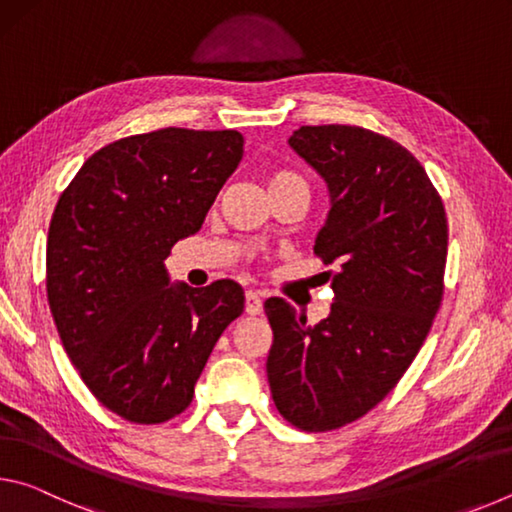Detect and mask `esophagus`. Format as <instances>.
I'll return each instance as SVG.
<instances>
[{
    "label": "esophagus",
    "mask_w": 512,
    "mask_h": 512,
    "mask_svg": "<svg viewBox=\"0 0 512 512\" xmlns=\"http://www.w3.org/2000/svg\"><path fill=\"white\" fill-rule=\"evenodd\" d=\"M264 309V300L257 291H246V314L248 316H257L262 314Z\"/></svg>",
    "instance_id": "esophagus-1"
}]
</instances>
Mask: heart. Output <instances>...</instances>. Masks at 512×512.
Segmentation results:
<instances>
[{"mask_svg": "<svg viewBox=\"0 0 512 512\" xmlns=\"http://www.w3.org/2000/svg\"><path fill=\"white\" fill-rule=\"evenodd\" d=\"M291 183H305V178H302L300 173H296V171L277 169V171L271 173V176H268V192H273V189H277V187L291 185Z\"/></svg>", "mask_w": 512, "mask_h": 512, "instance_id": "heart-1", "label": "heart"}]
</instances>
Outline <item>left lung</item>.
<instances>
[{
    "label": "left lung",
    "mask_w": 512,
    "mask_h": 512,
    "mask_svg": "<svg viewBox=\"0 0 512 512\" xmlns=\"http://www.w3.org/2000/svg\"><path fill=\"white\" fill-rule=\"evenodd\" d=\"M291 149L332 196L314 253L339 264L329 316L307 325L287 300L264 302L266 372L277 411L302 431H332L384 400L411 366L445 291L447 214L422 164L359 126H300Z\"/></svg>",
    "instance_id": "1"
}]
</instances>
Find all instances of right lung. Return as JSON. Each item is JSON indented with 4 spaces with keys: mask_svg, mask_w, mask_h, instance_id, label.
Wrapping results in <instances>:
<instances>
[{
    "mask_svg": "<svg viewBox=\"0 0 512 512\" xmlns=\"http://www.w3.org/2000/svg\"><path fill=\"white\" fill-rule=\"evenodd\" d=\"M244 155L237 131L121 137L85 160L47 237V300L67 357L97 400L135 424L183 413L244 289L171 287L164 259L201 230Z\"/></svg>",
    "mask_w": 512,
    "mask_h": 512,
    "instance_id": "right-lung-1",
    "label": "right lung"
}]
</instances>
